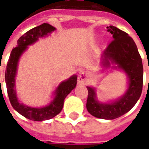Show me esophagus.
I'll list each match as a JSON object with an SVG mask.
<instances>
[{
    "label": "esophagus",
    "instance_id": "34e87169",
    "mask_svg": "<svg viewBox=\"0 0 149 149\" xmlns=\"http://www.w3.org/2000/svg\"><path fill=\"white\" fill-rule=\"evenodd\" d=\"M88 75L86 72H82L78 76V83L81 84H86L88 83Z\"/></svg>",
    "mask_w": 149,
    "mask_h": 149
}]
</instances>
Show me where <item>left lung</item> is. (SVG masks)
<instances>
[{
  "instance_id": "1",
  "label": "left lung",
  "mask_w": 149,
  "mask_h": 149,
  "mask_svg": "<svg viewBox=\"0 0 149 149\" xmlns=\"http://www.w3.org/2000/svg\"><path fill=\"white\" fill-rule=\"evenodd\" d=\"M108 32L112 34L113 40L103 52V65L109 66V61L117 65L127 73L129 85L123 97L111 104L99 103L96 100L94 88L87 87L86 108L95 117L105 120L118 118L128 112L134 106L141 97L143 88V65L134 40L127 33L115 26L107 27Z\"/></svg>"
}]
</instances>
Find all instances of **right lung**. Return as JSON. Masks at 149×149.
<instances>
[{
  "mask_svg": "<svg viewBox=\"0 0 149 149\" xmlns=\"http://www.w3.org/2000/svg\"><path fill=\"white\" fill-rule=\"evenodd\" d=\"M55 29V28L52 25L44 23L26 32L17 40V46L12 50L5 70V82L7 93L12 106L23 116L34 121H42L45 120H49L59 114L62 110L65 97L71 93V91L77 85V77L76 75L71 77L67 81H63L56 90V97L54 100H52L49 105L44 108H31L18 102L14 86L15 76L17 73V67L19 57L21 56L22 52L27 49L28 45L33 44L39 37L46 36Z\"/></svg>",
  "mask_w": 149,
  "mask_h": 149,
  "instance_id": "add662e5",
  "label": "right lung"
}]
</instances>
